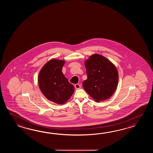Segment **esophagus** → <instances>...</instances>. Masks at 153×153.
Wrapping results in <instances>:
<instances>
[{
	"mask_svg": "<svg viewBox=\"0 0 153 153\" xmlns=\"http://www.w3.org/2000/svg\"><path fill=\"white\" fill-rule=\"evenodd\" d=\"M75 88L76 89H79L81 88V86L79 84H76L75 85Z\"/></svg>",
	"mask_w": 153,
	"mask_h": 153,
	"instance_id": "esophagus-1",
	"label": "esophagus"
}]
</instances>
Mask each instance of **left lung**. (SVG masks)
I'll return each instance as SVG.
<instances>
[{
    "instance_id": "left-lung-1",
    "label": "left lung",
    "mask_w": 153,
    "mask_h": 153,
    "mask_svg": "<svg viewBox=\"0 0 153 153\" xmlns=\"http://www.w3.org/2000/svg\"><path fill=\"white\" fill-rule=\"evenodd\" d=\"M88 79L85 90L96 102L111 97L117 87L119 75L115 66L103 56L94 54L85 63Z\"/></svg>"
}]
</instances>
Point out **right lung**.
Returning <instances> with one entry per match:
<instances>
[{"label": "right lung", "mask_w": 153, "mask_h": 153, "mask_svg": "<svg viewBox=\"0 0 153 153\" xmlns=\"http://www.w3.org/2000/svg\"><path fill=\"white\" fill-rule=\"evenodd\" d=\"M65 61L53 59L46 63L39 72L38 84L43 94L56 103H65L74 91L62 72Z\"/></svg>", "instance_id": "add662e5"}]
</instances>
